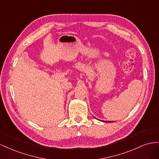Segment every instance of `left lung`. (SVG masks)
Listing matches in <instances>:
<instances>
[{"label": "left lung", "mask_w": 159, "mask_h": 159, "mask_svg": "<svg viewBox=\"0 0 159 159\" xmlns=\"http://www.w3.org/2000/svg\"><path fill=\"white\" fill-rule=\"evenodd\" d=\"M102 122H111V121H106V120H101Z\"/></svg>", "instance_id": "1"}]
</instances>
